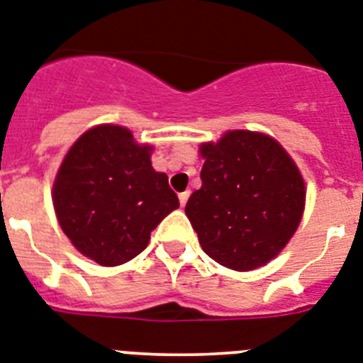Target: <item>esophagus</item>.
Wrapping results in <instances>:
<instances>
[{"label":"esophagus","mask_w":363,"mask_h":363,"mask_svg":"<svg viewBox=\"0 0 363 363\" xmlns=\"http://www.w3.org/2000/svg\"><path fill=\"white\" fill-rule=\"evenodd\" d=\"M188 197H190V191H182V194H179V203H181V206L186 205Z\"/></svg>","instance_id":"1"}]
</instances>
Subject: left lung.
Masks as SVG:
<instances>
[{"label": "left lung", "mask_w": 363, "mask_h": 363, "mask_svg": "<svg viewBox=\"0 0 363 363\" xmlns=\"http://www.w3.org/2000/svg\"><path fill=\"white\" fill-rule=\"evenodd\" d=\"M203 186L186 203L188 219L212 260L234 271L269 264L288 245L306 205V184L273 136L234 129L199 145Z\"/></svg>", "instance_id": "obj_1"}]
</instances>
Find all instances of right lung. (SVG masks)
<instances>
[{"mask_svg":"<svg viewBox=\"0 0 363 363\" xmlns=\"http://www.w3.org/2000/svg\"><path fill=\"white\" fill-rule=\"evenodd\" d=\"M151 144L114 123L84 130L64 155L51 199L62 233L83 257L114 267L147 247L151 230L179 208Z\"/></svg>","mask_w":363,"mask_h":363,"instance_id":"right-lung-1","label":"right lung"}]
</instances>
